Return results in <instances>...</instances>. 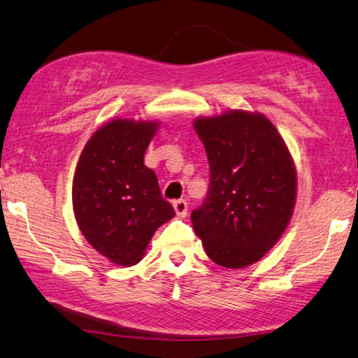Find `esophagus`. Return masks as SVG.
<instances>
[{"label":"esophagus","mask_w":358,"mask_h":358,"mask_svg":"<svg viewBox=\"0 0 358 358\" xmlns=\"http://www.w3.org/2000/svg\"><path fill=\"white\" fill-rule=\"evenodd\" d=\"M173 208L176 210V214L179 215V217H185L187 215V201L185 200H174L173 201Z\"/></svg>","instance_id":"esophagus-1"}]
</instances>
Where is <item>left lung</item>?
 <instances>
[{
  "label": "left lung",
  "instance_id": "1",
  "mask_svg": "<svg viewBox=\"0 0 358 358\" xmlns=\"http://www.w3.org/2000/svg\"><path fill=\"white\" fill-rule=\"evenodd\" d=\"M209 162V190L192 210L208 257L225 268L259 262L289 225L296 171L276 127L265 115L228 110L196 119Z\"/></svg>",
  "mask_w": 358,
  "mask_h": 358
}]
</instances>
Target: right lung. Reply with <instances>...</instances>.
Segmentation results:
<instances>
[{
    "instance_id": "1",
    "label": "right lung",
    "mask_w": 358,
    "mask_h": 358,
    "mask_svg": "<svg viewBox=\"0 0 358 358\" xmlns=\"http://www.w3.org/2000/svg\"><path fill=\"white\" fill-rule=\"evenodd\" d=\"M155 131V122L115 119L89 139L76 166L73 208L80 231L120 266L143 259L157 228L176 214L144 165Z\"/></svg>"
}]
</instances>
